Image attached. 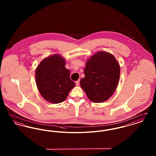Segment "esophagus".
Returning a JSON list of instances; mask_svg holds the SVG:
<instances>
[{"instance_id": "obj_1", "label": "esophagus", "mask_w": 156, "mask_h": 156, "mask_svg": "<svg viewBox=\"0 0 156 156\" xmlns=\"http://www.w3.org/2000/svg\"><path fill=\"white\" fill-rule=\"evenodd\" d=\"M75 83H76V86H78L80 85V80H78V81L75 82Z\"/></svg>"}]
</instances>
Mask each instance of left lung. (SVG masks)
<instances>
[{
	"label": "left lung",
	"mask_w": 156,
	"mask_h": 156,
	"mask_svg": "<svg viewBox=\"0 0 156 156\" xmlns=\"http://www.w3.org/2000/svg\"><path fill=\"white\" fill-rule=\"evenodd\" d=\"M80 85L89 99L95 103L107 101L117 88L120 66L109 52L99 51L89 58Z\"/></svg>",
	"instance_id": "obj_1"
}]
</instances>
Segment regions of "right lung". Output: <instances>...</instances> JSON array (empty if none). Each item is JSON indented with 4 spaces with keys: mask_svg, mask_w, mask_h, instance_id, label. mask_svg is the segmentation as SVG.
<instances>
[{
    "mask_svg": "<svg viewBox=\"0 0 156 156\" xmlns=\"http://www.w3.org/2000/svg\"><path fill=\"white\" fill-rule=\"evenodd\" d=\"M66 60L59 54L43 59L36 70V82L41 96L52 104L64 101L75 83L66 68Z\"/></svg>",
    "mask_w": 156,
    "mask_h": 156,
    "instance_id": "obj_1",
    "label": "right lung"
}]
</instances>
